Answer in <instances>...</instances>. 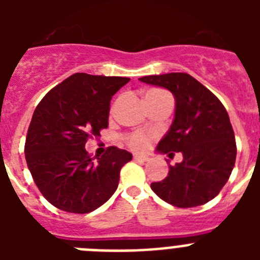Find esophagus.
Listing matches in <instances>:
<instances>
[{
  "mask_svg": "<svg viewBox=\"0 0 260 260\" xmlns=\"http://www.w3.org/2000/svg\"><path fill=\"white\" fill-rule=\"evenodd\" d=\"M134 160L135 161H139V162H144V161H148L150 160V157L147 155H134Z\"/></svg>",
  "mask_w": 260,
  "mask_h": 260,
  "instance_id": "obj_1",
  "label": "esophagus"
}]
</instances>
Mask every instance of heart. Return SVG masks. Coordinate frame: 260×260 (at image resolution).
<instances>
[{
	"label": "heart",
	"mask_w": 260,
	"mask_h": 260,
	"mask_svg": "<svg viewBox=\"0 0 260 260\" xmlns=\"http://www.w3.org/2000/svg\"><path fill=\"white\" fill-rule=\"evenodd\" d=\"M127 143L134 150H143V148H146L148 146L150 139L146 135L141 134V133H137V134H133L127 138Z\"/></svg>",
	"instance_id": "heart-1"
}]
</instances>
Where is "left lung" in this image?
<instances>
[{
    "label": "left lung",
    "mask_w": 260,
    "mask_h": 260,
    "mask_svg": "<svg viewBox=\"0 0 260 260\" xmlns=\"http://www.w3.org/2000/svg\"><path fill=\"white\" fill-rule=\"evenodd\" d=\"M141 82L169 89L176 100L174 119L156 152H181L183 160L160 182L158 198L176 207L202 206L219 194L233 171L237 147L228 112L210 89L186 73L147 75Z\"/></svg>",
    "instance_id": "8db88e82"
}]
</instances>
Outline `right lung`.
I'll return each mask as SVG.
<instances>
[{
    "instance_id": "add662e5",
    "label": "right lung",
    "mask_w": 260,
    "mask_h": 260,
    "mask_svg": "<svg viewBox=\"0 0 260 260\" xmlns=\"http://www.w3.org/2000/svg\"><path fill=\"white\" fill-rule=\"evenodd\" d=\"M128 80L77 73L50 89L36 107L24 155L36 186L54 207L92 212L117 190L121 168L132 153L109 147L93 161L84 146L108 127L112 96Z\"/></svg>"
}]
</instances>
